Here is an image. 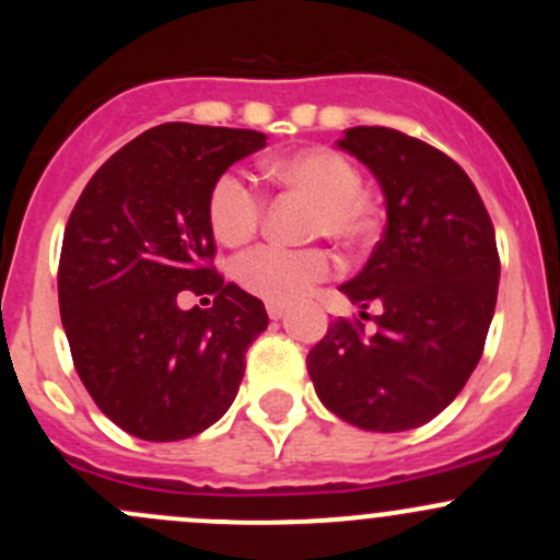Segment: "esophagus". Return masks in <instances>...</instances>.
<instances>
[{"mask_svg": "<svg viewBox=\"0 0 560 560\" xmlns=\"http://www.w3.org/2000/svg\"><path fill=\"white\" fill-rule=\"evenodd\" d=\"M268 316H270V319H276V322L284 319L287 306H279V303H268Z\"/></svg>", "mask_w": 560, "mask_h": 560, "instance_id": "obj_1", "label": "esophagus"}]
</instances>
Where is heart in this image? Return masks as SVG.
<instances>
[{"instance_id": "b5f03b06", "label": "heart", "mask_w": 560, "mask_h": 560, "mask_svg": "<svg viewBox=\"0 0 560 560\" xmlns=\"http://www.w3.org/2000/svg\"><path fill=\"white\" fill-rule=\"evenodd\" d=\"M262 173L284 189L312 197L308 235H327L347 248H360L380 233V208L363 195V175L332 149H301L262 162ZM262 195L238 173L219 175L208 195V224L224 246H238L262 222ZM336 270V259L322 246H257L235 262V279L268 303H295Z\"/></svg>"}]
</instances>
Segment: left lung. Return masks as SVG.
<instances>
[{"label":"left lung","instance_id":"8db88e82","mask_svg":"<svg viewBox=\"0 0 560 560\" xmlns=\"http://www.w3.org/2000/svg\"><path fill=\"white\" fill-rule=\"evenodd\" d=\"M380 180L387 228L341 292L376 302L374 334L338 316L308 352L322 404L363 431L398 433L447 409L482 358L499 295L493 222L463 167L387 127H352L338 140Z\"/></svg>","mask_w":560,"mask_h":560}]
</instances>
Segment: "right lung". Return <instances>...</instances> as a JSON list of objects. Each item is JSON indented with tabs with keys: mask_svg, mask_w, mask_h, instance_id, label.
I'll return each instance as SVG.
<instances>
[{
	"mask_svg": "<svg viewBox=\"0 0 560 560\" xmlns=\"http://www.w3.org/2000/svg\"><path fill=\"white\" fill-rule=\"evenodd\" d=\"M265 145L254 129L160 124L92 175L65 230L59 312L72 363L105 417L145 442L197 436L235 400L259 298L213 268L208 195ZM214 295L184 313L177 292Z\"/></svg>",
	"mask_w": 560,
	"mask_h": 560,
	"instance_id": "right-lung-1",
	"label": "right lung"
}]
</instances>
